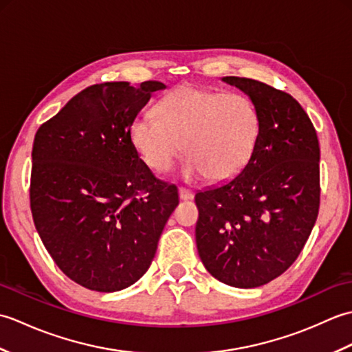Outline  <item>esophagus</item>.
I'll return each instance as SVG.
<instances>
[{
  "label": "esophagus",
  "instance_id": "obj_1",
  "mask_svg": "<svg viewBox=\"0 0 352 352\" xmlns=\"http://www.w3.org/2000/svg\"><path fill=\"white\" fill-rule=\"evenodd\" d=\"M178 197H180V199H192L193 198V192L180 188V189H178Z\"/></svg>",
  "mask_w": 352,
  "mask_h": 352
}]
</instances>
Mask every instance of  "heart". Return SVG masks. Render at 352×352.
Wrapping results in <instances>:
<instances>
[{"label": "heart", "instance_id": "1", "mask_svg": "<svg viewBox=\"0 0 352 352\" xmlns=\"http://www.w3.org/2000/svg\"><path fill=\"white\" fill-rule=\"evenodd\" d=\"M261 129L260 113L248 96L184 85L155 106V116H138L130 139L142 159L166 172L186 153V178L213 183L237 177L251 160Z\"/></svg>", "mask_w": 352, "mask_h": 352}]
</instances>
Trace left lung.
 Here are the masks:
<instances>
[{"instance_id": "left-lung-1", "label": "left lung", "mask_w": 352, "mask_h": 352, "mask_svg": "<svg viewBox=\"0 0 352 352\" xmlns=\"http://www.w3.org/2000/svg\"><path fill=\"white\" fill-rule=\"evenodd\" d=\"M222 81L256 104L261 129L241 174L195 195L197 248L216 280L252 289L287 271L315 227L319 142L294 96L251 78Z\"/></svg>"}]
</instances>
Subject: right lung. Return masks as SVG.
I'll list each match as a JSON object with an SVG mask.
<instances>
[{
	"label": "right lung",
	"instance_id": "1",
	"mask_svg": "<svg viewBox=\"0 0 352 352\" xmlns=\"http://www.w3.org/2000/svg\"><path fill=\"white\" fill-rule=\"evenodd\" d=\"M162 89L160 81L86 87L34 136L36 230L62 272L86 289L109 294L136 283L178 204L175 186L157 180L130 139L133 119Z\"/></svg>",
	"mask_w": 352,
	"mask_h": 352
}]
</instances>
